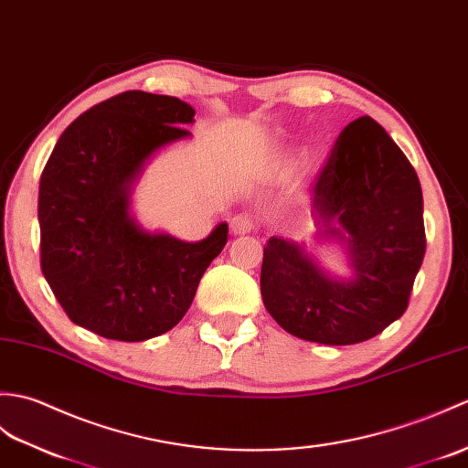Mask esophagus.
Wrapping results in <instances>:
<instances>
[{"label": "esophagus", "instance_id": "1", "mask_svg": "<svg viewBox=\"0 0 468 468\" xmlns=\"http://www.w3.org/2000/svg\"><path fill=\"white\" fill-rule=\"evenodd\" d=\"M252 228H254V222H252V218L248 216V214H238V216H234L232 220H230V230L236 236H242V234L252 232Z\"/></svg>", "mask_w": 468, "mask_h": 468}]
</instances>
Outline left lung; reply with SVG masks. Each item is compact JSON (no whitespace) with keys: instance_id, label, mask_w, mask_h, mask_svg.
<instances>
[{"instance_id":"left-lung-1","label":"left lung","mask_w":468,"mask_h":468,"mask_svg":"<svg viewBox=\"0 0 468 468\" xmlns=\"http://www.w3.org/2000/svg\"><path fill=\"white\" fill-rule=\"evenodd\" d=\"M322 234L346 244L352 278L328 276L300 244L272 236L264 248V306L290 335L320 345L365 342L409 308L427 236L422 190L407 155L378 122L340 132L313 186Z\"/></svg>"}]
</instances>
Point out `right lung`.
I'll return each mask as SVG.
<instances>
[{
  "mask_svg": "<svg viewBox=\"0 0 468 468\" xmlns=\"http://www.w3.org/2000/svg\"><path fill=\"white\" fill-rule=\"evenodd\" d=\"M194 108L140 90L81 113L61 133L39 180V262L74 324L142 342L188 313L200 278L228 242L218 224L200 242L146 232L130 192L154 152L188 138Z\"/></svg>",
  "mask_w": 468,
  "mask_h": 468,
  "instance_id": "right-lung-1",
  "label": "right lung"
}]
</instances>
